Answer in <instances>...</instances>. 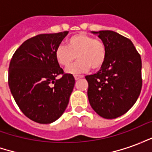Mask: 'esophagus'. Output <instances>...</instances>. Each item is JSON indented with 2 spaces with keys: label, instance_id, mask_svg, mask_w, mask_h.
<instances>
[{
  "label": "esophagus",
  "instance_id": "obj_1",
  "mask_svg": "<svg viewBox=\"0 0 152 152\" xmlns=\"http://www.w3.org/2000/svg\"><path fill=\"white\" fill-rule=\"evenodd\" d=\"M74 77H75V80H80V78H83L84 76H75Z\"/></svg>",
  "mask_w": 152,
  "mask_h": 152
}]
</instances>
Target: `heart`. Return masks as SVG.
<instances>
[{
    "mask_svg": "<svg viewBox=\"0 0 152 152\" xmlns=\"http://www.w3.org/2000/svg\"><path fill=\"white\" fill-rule=\"evenodd\" d=\"M57 63L63 67L68 66L76 58L78 61L66 72L71 74H80L93 70H99L107 59V47L104 41L95 39L85 33H77L66 40V47L59 45L55 50Z\"/></svg>",
    "mask_w": 152,
    "mask_h": 152,
    "instance_id": "obj_1",
    "label": "heart"
}]
</instances>
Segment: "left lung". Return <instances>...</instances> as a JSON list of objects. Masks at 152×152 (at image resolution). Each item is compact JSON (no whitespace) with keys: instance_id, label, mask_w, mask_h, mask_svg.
I'll return each instance as SVG.
<instances>
[{"instance_id":"left-lung-1","label":"left lung","mask_w":152,"mask_h":152,"mask_svg":"<svg viewBox=\"0 0 152 152\" xmlns=\"http://www.w3.org/2000/svg\"><path fill=\"white\" fill-rule=\"evenodd\" d=\"M107 47L104 65L86 76L88 99L92 108L105 119H115L129 110L140 94L142 60L129 39L113 31H93Z\"/></svg>"}]
</instances>
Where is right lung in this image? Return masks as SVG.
Returning <instances> with one entry per match:
<instances>
[{"label": "right lung", "instance_id": "obj_1", "mask_svg": "<svg viewBox=\"0 0 152 152\" xmlns=\"http://www.w3.org/2000/svg\"><path fill=\"white\" fill-rule=\"evenodd\" d=\"M67 33L35 36L25 40L10 60L8 82L12 95L22 112L40 124L52 123L63 115L75 86L74 76L64 73L54 54ZM59 75L62 77L55 79Z\"/></svg>", "mask_w": 152, "mask_h": 152}]
</instances>
